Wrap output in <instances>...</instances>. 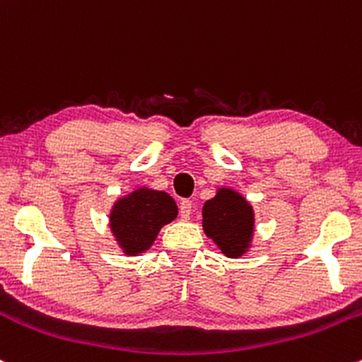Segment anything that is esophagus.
<instances>
[{
  "label": "esophagus",
  "mask_w": 362,
  "mask_h": 362,
  "mask_svg": "<svg viewBox=\"0 0 362 362\" xmlns=\"http://www.w3.org/2000/svg\"><path fill=\"white\" fill-rule=\"evenodd\" d=\"M178 213H180L182 220L191 218V213H192V203H191V201H187V199L182 201L180 208H178Z\"/></svg>",
  "instance_id": "1"
}]
</instances>
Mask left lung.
Masks as SVG:
<instances>
[{
  "label": "left lung",
  "mask_w": 362,
  "mask_h": 362,
  "mask_svg": "<svg viewBox=\"0 0 362 362\" xmlns=\"http://www.w3.org/2000/svg\"><path fill=\"white\" fill-rule=\"evenodd\" d=\"M253 223L250 203L232 189H220L203 206V229L226 257L238 258L250 248Z\"/></svg>",
  "instance_id": "1"
}]
</instances>
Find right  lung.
<instances>
[{"instance_id":"obj_1","label":"right lung","mask_w":362,"mask_h":362,"mask_svg":"<svg viewBox=\"0 0 362 362\" xmlns=\"http://www.w3.org/2000/svg\"><path fill=\"white\" fill-rule=\"evenodd\" d=\"M177 204L170 194L152 189H136L112 206L111 229L127 255L149 250L163 226L177 216Z\"/></svg>"}]
</instances>
